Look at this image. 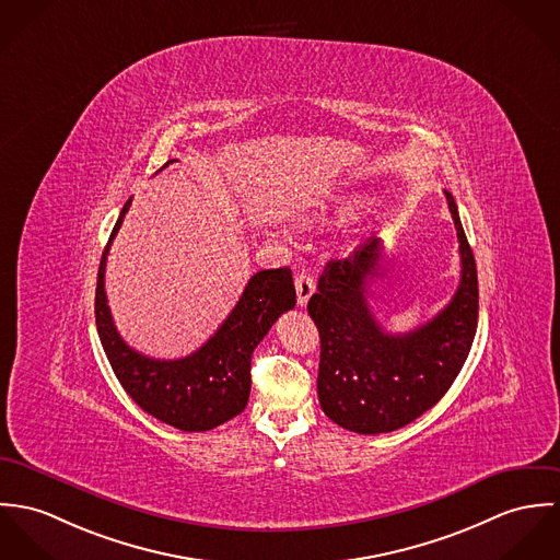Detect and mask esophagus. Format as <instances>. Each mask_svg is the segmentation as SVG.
<instances>
[{
	"label": "esophagus",
	"instance_id": "obj_1",
	"mask_svg": "<svg viewBox=\"0 0 560 560\" xmlns=\"http://www.w3.org/2000/svg\"><path fill=\"white\" fill-rule=\"evenodd\" d=\"M294 285H296V301H299V307H307L311 294L315 292V281H313V277L307 275V272H301V275H296Z\"/></svg>",
	"mask_w": 560,
	"mask_h": 560
}]
</instances>
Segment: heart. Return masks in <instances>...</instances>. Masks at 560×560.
<instances>
[{"mask_svg": "<svg viewBox=\"0 0 560 560\" xmlns=\"http://www.w3.org/2000/svg\"><path fill=\"white\" fill-rule=\"evenodd\" d=\"M357 206H359L357 199H352V201H341V203L335 208V212H337V214H348V212H352Z\"/></svg>", "mask_w": 560, "mask_h": 560, "instance_id": "obj_1", "label": "heart"}]
</instances>
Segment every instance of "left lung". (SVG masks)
<instances>
[{"mask_svg": "<svg viewBox=\"0 0 560 560\" xmlns=\"http://www.w3.org/2000/svg\"><path fill=\"white\" fill-rule=\"evenodd\" d=\"M457 230L462 279L451 303L423 326L390 335L368 305L370 279L382 275L377 238L346 259H330L310 299L319 330L317 397L324 415L357 434L395 432L440 401L464 368L479 317L475 255L455 199L444 190Z\"/></svg>", "mask_w": 560, "mask_h": 560, "instance_id": "obj_1", "label": "left lung"}]
</instances>
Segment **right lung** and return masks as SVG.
I'll return each instance as SVG.
<instances>
[{"label":"right lung","mask_w":560,"mask_h":560,"mask_svg":"<svg viewBox=\"0 0 560 560\" xmlns=\"http://www.w3.org/2000/svg\"><path fill=\"white\" fill-rule=\"evenodd\" d=\"M130 201L120 212L98 266L94 311L103 350L126 393L143 412L183 432L214 430L245 410L250 393V354L277 317L296 305L292 270L285 266L255 272L236 307L192 354L176 361L143 357L120 337L105 294L107 253Z\"/></svg>","instance_id":"1"}]
</instances>
